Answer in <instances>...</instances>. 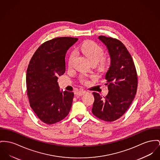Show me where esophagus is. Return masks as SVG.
Wrapping results in <instances>:
<instances>
[{"label": "esophagus", "mask_w": 160, "mask_h": 160, "mask_svg": "<svg viewBox=\"0 0 160 160\" xmlns=\"http://www.w3.org/2000/svg\"><path fill=\"white\" fill-rule=\"evenodd\" d=\"M85 91L84 90H79V91H78L77 92H76V95H78V96H82V95H83L84 93H85Z\"/></svg>", "instance_id": "34e87169"}]
</instances>
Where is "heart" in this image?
Returning a JSON list of instances; mask_svg holds the SVG:
<instances>
[{"instance_id": "heart-1", "label": "heart", "mask_w": 160, "mask_h": 160, "mask_svg": "<svg viewBox=\"0 0 160 160\" xmlns=\"http://www.w3.org/2000/svg\"><path fill=\"white\" fill-rule=\"evenodd\" d=\"M79 50L85 55L92 63H98L99 67L101 68H105L108 63V58L103 56V48L93 41L87 40L84 41L80 45ZM75 56V52H72L69 56L68 61V66L69 68H71L73 66ZM81 82L82 83H86L87 82L85 76H82L81 77Z\"/></svg>"}]
</instances>
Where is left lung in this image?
<instances>
[{
    "instance_id": "1",
    "label": "left lung",
    "mask_w": 160,
    "mask_h": 160,
    "mask_svg": "<svg viewBox=\"0 0 160 160\" xmlns=\"http://www.w3.org/2000/svg\"><path fill=\"white\" fill-rule=\"evenodd\" d=\"M98 38L106 45L111 65L105 76L108 93L102 98L93 92L92 113L100 119L112 122L121 117L133 101L138 76L133 59L122 43L111 37L99 36Z\"/></svg>"
}]
</instances>
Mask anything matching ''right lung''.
<instances>
[{
    "instance_id": "right-lung-1",
    "label": "right lung",
    "mask_w": 160,
    "mask_h": 160,
    "mask_svg": "<svg viewBox=\"0 0 160 160\" xmlns=\"http://www.w3.org/2000/svg\"><path fill=\"white\" fill-rule=\"evenodd\" d=\"M78 40L59 37L46 41L37 49L28 64L26 83L30 105L47 124L64 119L71 109L74 93L61 92L58 76L65 73V54Z\"/></svg>"
}]
</instances>
